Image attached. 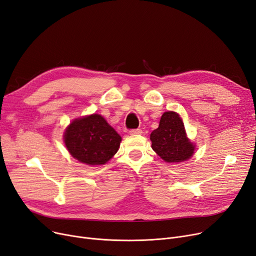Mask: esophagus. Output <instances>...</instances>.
<instances>
[{
  "mask_svg": "<svg viewBox=\"0 0 256 256\" xmlns=\"http://www.w3.org/2000/svg\"><path fill=\"white\" fill-rule=\"evenodd\" d=\"M130 135H141V134H142V130H141L140 128L130 130Z\"/></svg>",
  "mask_w": 256,
  "mask_h": 256,
  "instance_id": "obj_1",
  "label": "esophagus"
}]
</instances>
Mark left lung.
Returning <instances> with one entry per match:
<instances>
[{
  "label": "left lung",
  "instance_id": "left-lung-1",
  "mask_svg": "<svg viewBox=\"0 0 256 256\" xmlns=\"http://www.w3.org/2000/svg\"><path fill=\"white\" fill-rule=\"evenodd\" d=\"M152 148L168 163H179L192 158L196 146L187 138L180 115L168 110L160 119L158 128L150 134Z\"/></svg>",
  "mask_w": 256,
  "mask_h": 256
}]
</instances>
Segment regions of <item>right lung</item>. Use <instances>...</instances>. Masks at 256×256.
<instances>
[{
  "mask_svg": "<svg viewBox=\"0 0 256 256\" xmlns=\"http://www.w3.org/2000/svg\"><path fill=\"white\" fill-rule=\"evenodd\" d=\"M64 141L76 160L102 165L118 152L121 137L102 116L92 114L74 119L64 130Z\"/></svg>",
  "mask_w": 256,
  "mask_h": 256,
  "instance_id": "add662e5",
  "label": "right lung"
}]
</instances>
